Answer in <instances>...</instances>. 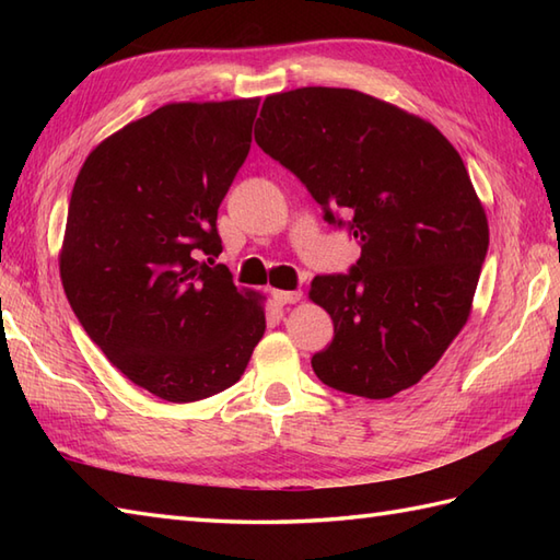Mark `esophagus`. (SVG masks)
Listing matches in <instances>:
<instances>
[{
	"mask_svg": "<svg viewBox=\"0 0 560 560\" xmlns=\"http://www.w3.org/2000/svg\"><path fill=\"white\" fill-rule=\"evenodd\" d=\"M271 299L277 305H289V303H299L301 301V291H271Z\"/></svg>",
	"mask_w": 560,
	"mask_h": 560,
	"instance_id": "34e87169",
	"label": "esophagus"
}]
</instances>
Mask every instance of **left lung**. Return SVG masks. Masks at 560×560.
Listing matches in <instances>:
<instances>
[{"mask_svg":"<svg viewBox=\"0 0 560 560\" xmlns=\"http://www.w3.org/2000/svg\"><path fill=\"white\" fill-rule=\"evenodd\" d=\"M255 141L361 245L347 273L311 283L335 323L311 361L315 375L365 399L419 383L467 323L489 253V223L455 147L421 117L325 86L267 96Z\"/></svg>","mask_w":560,"mask_h":560,"instance_id":"obj_1","label":"left lung"}]
</instances>
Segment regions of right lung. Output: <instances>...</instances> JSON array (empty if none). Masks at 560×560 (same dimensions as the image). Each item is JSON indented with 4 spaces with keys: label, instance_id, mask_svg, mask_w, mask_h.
I'll return each mask as SVG.
<instances>
[{
    "label": "right lung",
    "instance_id": "1",
    "mask_svg": "<svg viewBox=\"0 0 560 560\" xmlns=\"http://www.w3.org/2000/svg\"><path fill=\"white\" fill-rule=\"evenodd\" d=\"M257 108L259 98L163 105L93 149L71 189L67 301L117 371L165 401L235 385L265 335L259 295L213 261Z\"/></svg>",
    "mask_w": 560,
    "mask_h": 560
}]
</instances>
